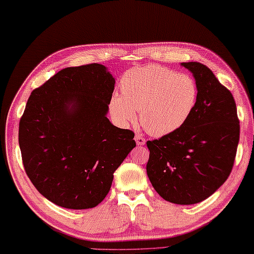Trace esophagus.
<instances>
[{
    "instance_id": "obj_1",
    "label": "esophagus",
    "mask_w": 254,
    "mask_h": 254,
    "mask_svg": "<svg viewBox=\"0 0 254 254\" xmlns=\"http://www.w3.org/2000/svg\"><path fill=\"white\" fill-rule=\"evenodd\" d=\"M134 140H136L137 146H143V144L146 143V139L140 136V134H136V136H134Z\"/></svg>"
}]
</instances>
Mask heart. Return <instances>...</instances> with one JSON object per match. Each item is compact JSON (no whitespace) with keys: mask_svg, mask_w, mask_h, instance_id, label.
Here are the masks:
<instances>
[{"mask_svg":"<svg viewBox=\"0 0 254 254\" xmlns=\"http://www.w3.org/2000/svg\"><path fill=\"white\" fill-rule=\"evenodd\" d=\"M123 95H114L111 113L118 124L137 121L154 137L175 132L189 121L196 106L198 89L192 76L161 65L129 72L122 80Z\"/></svg>","mask_w":254,"mask_h":254,"instance_id":"b5f03b06","label":"heart"}]
</instances>
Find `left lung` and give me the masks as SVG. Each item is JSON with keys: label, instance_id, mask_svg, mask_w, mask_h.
Instances as JSON below:
<instances>
[{"label": "left lung", "instance_id": "8db88e82", "mask_svg": "<svg viewBox=\"0 0 254 254\" xmlns=\"http://www.w3.org/2000/svg\"><path fill=\"white\" fill-rule=\"evenodd\" d=\"M198 89L196 106L173 133L147 141V174L165 200L192 205L208 198L226 182L234 167L240 125L235 98L209 68L182 62Z\"/></svg>", "mask_w": 254, "mask_h": 254}]
</instances>
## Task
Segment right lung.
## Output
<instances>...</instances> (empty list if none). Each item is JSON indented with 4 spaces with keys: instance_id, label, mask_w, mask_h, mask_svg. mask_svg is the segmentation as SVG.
<instances>
[{
    "instance_id": "1",
    "label": "right lung",
    "mask_w": 254,
    "mask_h": 254,
    "mask_svg": "<svg viewBox=\"0 0 254 254\" xmlns=\"http://www.w3.org/2000/svg\"><path fill=\"white\" fill-rule=\"evenodd\" d=\"M115 79L105 65L60 70L30 94L19 122L23 164L38 192L69 209L97 206L134 133L107 118Z\"/></svg>"
}]
</instances>
